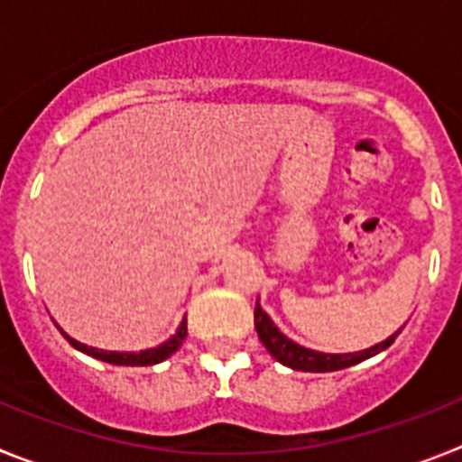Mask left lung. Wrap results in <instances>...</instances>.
Returning a JSON list of instances; mask_svg holds the SVG:
<instances>
[{
    "label": "left lung",
    "mask_w": 462,
    "mask_h": 462,
    "mask_svg": "<svg viewBox=\"0 0 462 462\" xmlns=\"http://www.w3.org/2000/svg\"><path fill=\"white\" fill-rule=\"evenodd\" d=\"M254 328L259 333V340L263 342L271 356H275L282 365H289L293 370H303V373H333V370L349 368V365H356V363L365 361V358L374 356V354L383 352L386 346L393 345V340L398 337L400 330H395L393 336L386 337L379 345L370 346V349H363V352L354 354H324V352H314V349H308V346L296 345L293 340H289L275 324L268 317L261 305L256 303L254 308Z\"/></svg>",
    "instance_id": "left-lung-1"
}]
</instances>
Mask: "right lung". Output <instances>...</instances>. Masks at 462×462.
<instances>
[{
  "instance_id": "add662e5",
  "label": "right lung",
  "mask_w": 462,
  "mask_h": 462,
  "mask_svg": "<svg viewBox=\"0 0 462 462\" xmlns=\"http://www.w3.org/2000/svg\"><path fill=\"white\" fill-rule=\"evenodd\" d=\"M62 336L67 337L76 349L88 354V356L99 358V361H106V363H113V365H154V363L166 361L171 354H175L178 349H180L182 340L187 337V319H182V324L178 326V333H175V336H171L169 340L162 342V345L154 346V349H145V352H104V349H94V346H88L83 345V342L73 340V337H69L64 330H62Z\"/></svg>"
}]
</instances>
